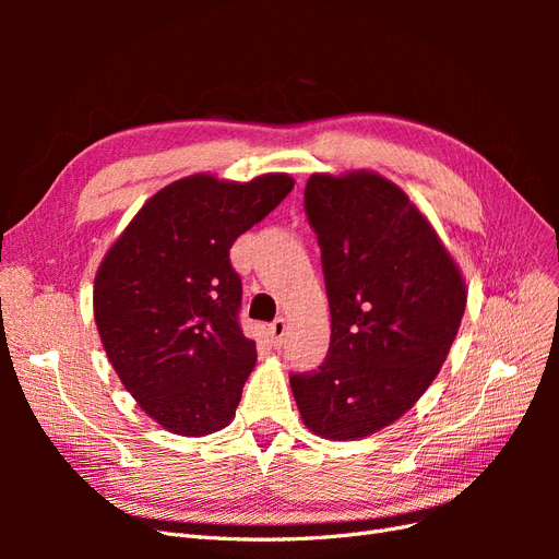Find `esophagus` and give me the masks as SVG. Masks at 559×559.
<instances>
[{
    "label": "esophagus",
    "instance_id": "1",
    "mask_svg": "<svg viewBox=\"0 0 559 559\" xmlns=\"http://www.w3.org/2000/svg\"><path fill=\"white\" fill-rule=\"evenodd\" d=\"M284 333H286V319H284V317H277V319L273 321V324H270V335H273V341L280 345Z\"/></svg>",
    "mask_w": 559,
    "mask_h": 559
}]
</instances>
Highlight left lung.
Returning a JSON list of instances; mask_svg holds the SVG:
<instances>
[{"label":"left lung","instance_id":"left-lung-1","mask_svg":"<svg viewBox=\"0 0 559 559\" xmlns=\"http://www.w3.org/2000/svg\"><path fill=\"white\" fill-rule=\"evenodd\" d=\"M306 214L321 249L331 345L317 370L289 380L310 431L354 441L427 392L460 331L466 286L431 224L376 173L312 175Z\"/></svg>","mask_w":559,"mask_h":559}]
</instances>
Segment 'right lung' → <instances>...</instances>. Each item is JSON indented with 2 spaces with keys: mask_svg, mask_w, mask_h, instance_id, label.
Listing matches in <instances>:
<instances>
[{
  "mask_svg": "<svg viewBox=\"0 0 559 559\" xmlns=\"http://www.w3.org/2000/svg\"><path fill=\"white\" fill-rule=\"evenodd\" d=\"M292 189L289 175L179 179L146 200L99 265L93 306L107 357L167 431L207 436L230 425L257 364L230 247Z\"/></svg>",
  "mask_w": 559,
  "mask_h": 559,
  "instance_id": "right-lung-1",
  "label": "right lung"
}]
</instances>
